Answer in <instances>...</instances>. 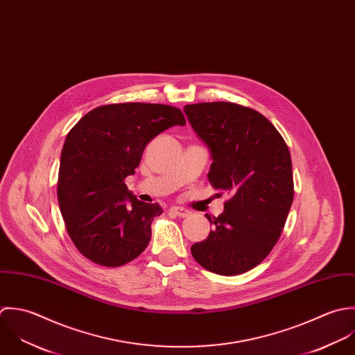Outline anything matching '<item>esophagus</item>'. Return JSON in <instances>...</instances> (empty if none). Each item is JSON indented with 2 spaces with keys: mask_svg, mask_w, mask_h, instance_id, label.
<instances>
[{
  "mask_svg": "<svg viewBox=\"0 0 355 355\" xmlns=\"http://www.w3.org/2000/svg\"><path fill=\"white\" fill-rule=\"evenodd\" d=\"M170 211H171V214H174L175 216H181V218H185V216H188V215L191 214L187 209H184V207H177V206L171 207Z\"/></svg>",
  "mask_w": 355,
  "mask_h": 355,
  "instance_id": "34e87169",
  "label": "esophagus"
}]
</instances>
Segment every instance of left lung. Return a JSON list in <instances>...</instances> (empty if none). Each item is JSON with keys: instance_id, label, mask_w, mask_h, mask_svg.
<instances>
[{"instance_id": "8db88e82", "label": "left lung", "mask_w": 355, "mask_h": 355, "mask_svg": "<svg viewBox=\"0 0 355 355\" xmlns=\"http://www.w3.org/2000/svg\"><path fill=\"white\" fill-rule=\"evenodd\" d=\"M213 163L209 181L229 196L209 216V237L191 247L195 261L220 276L259 265L279 241L293 200L291 153L277 129L258 111L226 101L184 107Z\"/></svg>"}]
</instances>
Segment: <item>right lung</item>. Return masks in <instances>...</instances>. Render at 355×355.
Masks as SVG:
<instances>
[{
  "label": "right lung",
  "mask_w": 355,
  "mask_h": 355,
  "mask_svg": "<svg viewBox=\"0 0 355 355\" xmlns=\"http://www.w3.org/2000/svg\"><path fill=\"white\" fill-rule=\"evenodd\" d=\"M187 123L180 108L166 104L100 105L82 116L62 149L58 199L76 250L93 263L123 266L150 240V223L163 213L129 192L146 144L166 129Z\"/></svg>",
  "instance_id": "add662e5"
}]
</instances>
